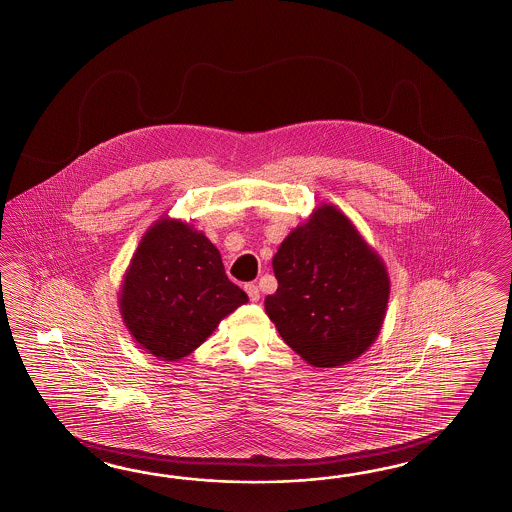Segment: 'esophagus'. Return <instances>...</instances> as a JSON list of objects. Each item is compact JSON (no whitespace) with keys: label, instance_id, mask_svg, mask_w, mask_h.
I'll return each instance as SVG.
<instances>
[{"label":"esophagus","instance_id":"obj_1","mask_svg":"<svg viewBox=\"0 0 512 512\" xmlns=\"http://www.w3.org/2000/svg\"><path fill=\"white\" fill-rule=\"evenodd\" d=\"M244 288H246V292H248V296H250V301L257 303V301L261 300V292H259L257 285L250 283V285H246Z\"/></svg>","mask_w":512,"mask_h":512}]
</instances>
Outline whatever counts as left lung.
<instances>
[{"instance_id":"obj_1","label":"left lung","mask_w":512,"mask_h":512,"mask_svg":"<svg viewBox=\"0 0 512 512\" xmlns=\"http://www.w3.org/2000/svg\"><path fill=\"white\" fill-rule=\"evenodd\" d=\"M279 287L264 301L279 335L303 361L337 368L359 359L387 316L381 255L333 203H320L272 259Z\"/></svg>"}]
</instances>
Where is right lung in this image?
Instances as JSON below:
<instances>
[{"instance_id": "right-lung-1", "label": "right lung", "mask_w": 512, "mask_h": 512, "mask_svg": "<svg viewBox=\"0 0 512 512\" xmlns=\"http://www.w3.org/2000/svg\"><path fill=\"white\" fill-rule=\"evenodd\" d=\"M248 303L218 248L185 220L161 216L138 242L118 292L129 335L161 361H179Z\"/></svg>"}]
</instances>
